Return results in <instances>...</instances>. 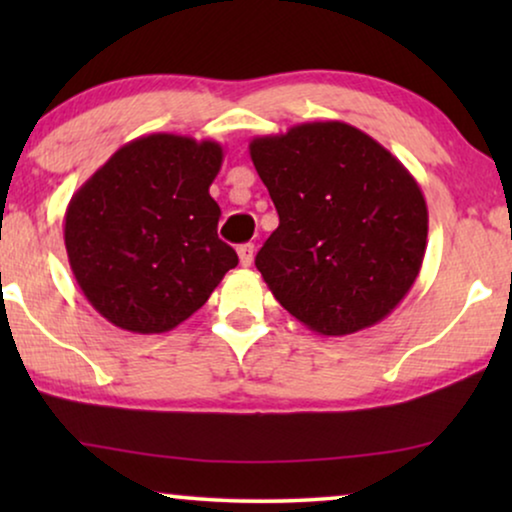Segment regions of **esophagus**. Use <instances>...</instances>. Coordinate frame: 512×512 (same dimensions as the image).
I'll return each instance as SVG.
<instances>
[{"label": "esophagus", "mask_w": 512, "mask_h": 512, "mask_svg": "<svg viewBox=\"0 0 512 512\" xmlns=\"http://www.w3.org/2000/svg\"><path fill=\"white\" fill-rule=\"evenodd\" d=\"M254 254H256L254 244H242V247L237 249V256H240L242 268H249V265L254 263Z\"/></svg>", "instance_id": "34e87169"}]
</instances>
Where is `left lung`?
<instances>
[{"label": "left lung", "instance_id": "left-lung-1", "mask_svg": "<svg viewBox=\"0 0 512 512\" xmlns=\"http://www.w3.org/2000/svg\"><path fill=\"white\" fill-rule=\"evenodd\" d=\"M279 226L256 268L286 312L321 335L380 324L422 270L429 212L401 160L342 121L249 144Z\"/></svg>", "mask_w": 512, "mask_h": 512}]
</instances>
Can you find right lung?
<instances>
[{
    "label": "right lung",
    "instance_id": "add662e5",
    "mask_svg": "<svg viewBox=\"0 0 512 512\" xmlns=\"http://www.w3.org/2000/svg\"><path fill=\"white\" fill-rule=\"evenodd\" d=\"M212 139L156 132L123 144L69 200L65 247L88 303L130 333H165L198 312L237 265L209 195Z\"/></svg>",
    "mask_w": 512,
    "mask_h": 512
}]
</instances>
